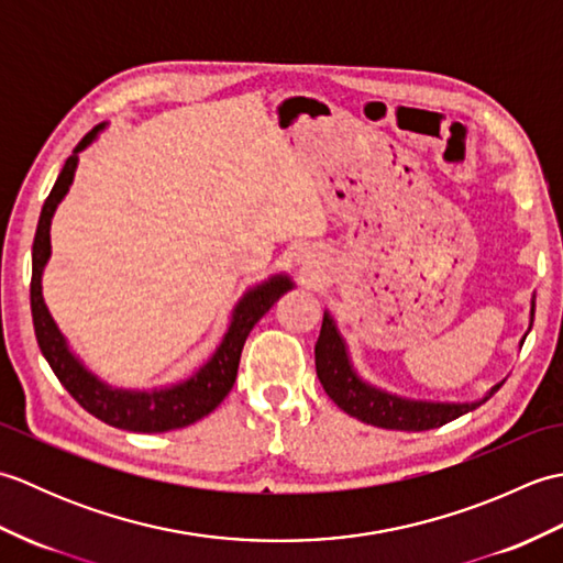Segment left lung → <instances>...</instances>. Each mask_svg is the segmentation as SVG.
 <instances>
[{"instance_id": "1", "label": "left lung", "mask_w": 563, "mask_h": 563, "mask_svg": "<svg viewBox=\"0 0 563 563\" xmlns=\"http://www.w3.org/2000/svg\"><path fill=\"white\" fill-rule=\"evenodd\" d=\"M532 317H534V302L530 309V329H532ZM528 336V333H525ZM525 336L520 343H525ZM314 363H317V377L321 387L331 397V401L339 406L341 411L357 418V421L387 428V430H430L440 428L454 418L474 411L476 406L488 401L494 394L500 389L504 382H498L492 391L486 394L484 399L472 401V404H440V401H413L397 397V394H389L385 389H377L367 385L351 365L349 349H345V341L333 324L329 312H324V321H321L319 341L314 345Z\"/></svg>"}]
</instances>
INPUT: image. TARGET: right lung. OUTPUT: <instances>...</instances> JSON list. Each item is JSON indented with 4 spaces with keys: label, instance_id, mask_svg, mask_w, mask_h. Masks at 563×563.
Here are the masks:
<instances>
[{
    "label": "right lung",
    "instance_id": "add662e5",
    "mask_svg": "<svg viewBox=\"0 0 563 563\" xmlns=\"http://www.w3.org/2000/svg\"><path fill=\"white\" fill-rule=\"evenodd\" d=\"M106 123L97 125L91 133L84 135V140L67 157L63 172H59L57 181L45 198L38 227H35L33 239V273H31V314H33V329L35 339H38L41 353L45 355L47 365L53 367L55 377L63 382V387L75 397V401L87 409L99 421L109 423L113 428L133 430V433H166V430H176L200 421L220 406V401L230 394L236 379L239 357L246 343L251 329L256 321L268 312V309L280 300V297L292 288V280L288 275H273L266 283L251 288L242 300L236 302L230 329H227L218 351L212 353L210 361L198 367L188 379L178 382V385L152 389V391H130V389H115L106 385L97 375L89 373L87 367L79 363V357L69 351L63 333L53 321L51 312L43 302V268L47 258H51V220L59 200L71 186L77 169V154L91 145L99 130Z\"/></svg>",
    "mask_w": 563,
    "mask_h": 563
}]
</instances>
